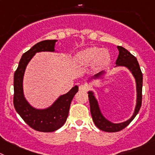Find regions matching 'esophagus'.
<instances>
[{
  "label": "esophagus",
  "instance_id": "esophagus-1",
  "mask_svg": "<svg viewBox=\"0 0 155 155\" xmlns=\"http://www.w3.org/2000/svg\"><path fill=\"white\" fill-rule=\"evenodd\" d=\"M79 91H83V92H86L88 91V87L86 85H80L79 86Z\"/></svg>",
  "mask_w": 155,
  "mask_h": 155
}]
</instances>
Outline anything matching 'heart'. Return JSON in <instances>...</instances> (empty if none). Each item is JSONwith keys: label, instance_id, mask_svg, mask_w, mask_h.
Wrapping results in <instances>:
<instances>
[{"label": "heart", "instance_id": "heart-1", "mask_svg": "<svg viewBox=\"0 0 155 155\" xmlns=\"http://www.w3.org/2000/svg\"><path fill=\"white\" fill-rule=\"evenodd\" d=\"M110 53L107 49L98 47H89L79 51L75 55L74 61L82 66L90 65L94 63L96 66L106 65L110 61Z\"/></svg>", "mask_w": 155, "mask_h": 155}]
</instances>
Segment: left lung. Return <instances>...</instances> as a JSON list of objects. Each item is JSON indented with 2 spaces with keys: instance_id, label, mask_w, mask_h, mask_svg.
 I'll use <instances>...</instances> for the list:
<instances>
[{
  "instance_id": "obj_1",
  "label": "left lung",
  "mask_w": 155,
  "mask_h": 155,
  "mask_svg": "<svg viewBox=\"0 0 155 155\" xmlns=\"http://www.w3.org/2000/svg\"><path fill=\"white\" fill-rule=\"evenodd\" d=\"M117 48L118 50H119V55H118V58L116 61V67H117V66H123V67L127 68L135 79L137 91L136 106H135L133 115H132L130 119H128L126 122H123V123H113L104 117V115L101 113V109L99 107L98 102H97V99L94 96V92L89 91L88 92V97H89L90 107H91V113L94 124L101 130L108 132H119V131L123 130V129H125L133 120L134 118L136 116V115L138 114V111L141 108V100H142L143 78L139 64H138L136 58L134 55H132L127 49H126V48L122 46H117ZM104 74H105V71H101L100 73L94 75L92 78H101V77L104 75Z\"/></svg>"
}]
</instances>
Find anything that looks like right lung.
I'll use <instances>...</instances> for the list:
<instances>
[{"label": "right lung", "instance_id": "1", "mask_svg": "<svg viewBox=\"0 0 155 155\" xmlns=\"http://www.w3.org/2000/svg\"><path fill=\"white\" fill-rule=\"evenodd\" d=\"M56 42L55 39L44 40L33 45L22 55L18 68L14 73V108L28 126L39 132H54L64 124L68 116L72 99L78 91V87L76 85L67 94L60 96L51 107L43 110H38L32 107L25 98L23 80L28 63L36 52L54 51V45Z\"/></svg>", "mask_w": 155, "mask_h": 155}]
</instances>
